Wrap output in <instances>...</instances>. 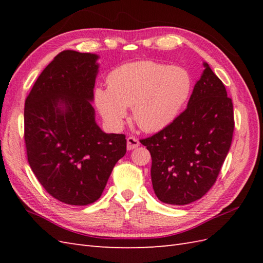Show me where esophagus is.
Returning a JSON list of instances; mask_svg holds the SVG:
<instances>
[{"label":"esophagus","instance_id":"34e87169","mask_svg":"<svg viewBox=\"0 0 263 263\" xmlns=\"http://www.w3.org/2000/svg\"><path fill=\"white\" fill-rule=\"evenodd\" d=\"M139 144H140V142H139L138 139L135 138V137H128L126 139V148H127V150H132L135 148H138Z\"/></svg>","mask_w":263,"mask_h":263}]
</instances>
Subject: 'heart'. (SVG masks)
Instances as JSON below:
<instances>
[{
	"label": "heart",
	"instance_id": "b5f03b06",
	"mask_svg": "<svg viewBox=\"0 0 263 263\" xmlns=\"http://www.w3.org/2000/svg\"><path fill=\"white\" fill-rule=\"evenodd\" d=\"M192 78L182 66L150 60L125 63L107 77V89L95 90L103 119L119 127L132 107L133 119L146 132L167 127L180 114L192 91Z\"/></svg>",
	"mask_w": 263,
	"mask_h": 263
}]
</instances>
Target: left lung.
<instances>
[{
    "label": "left lung",
    "mask_w": 263,
    "mask_h": 263,
    "mask_svg": "<svg viewBox=\"0 0 263 263\" xmlns=\"http://www.w3.org/2000/svg\"><path fill=\"white\" fill-rule=\"evenodd\" d=\"M203 66L186 109L172 124L140 140L152 155L153 187L164 203L183 205L202 198L231 148L232 99L208 63Z\"/></svg>",
    "instance_id": "left-lung-1"
}]
</instances>
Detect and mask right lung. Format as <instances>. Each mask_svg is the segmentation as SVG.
<instances>
[{"mask_svg":"<svg viewBox=\"0 0 263 263\" xmlns=\"http://www.w3.org/2000/svg\"><path fill=\"white\" fill-rule=\"evenodd\" d=\"M98 55L63 51L38 77L25 103L28 163L53 198L86 205L98 200L126 153L124 135L95 121Z\"/></svg>","mask_w":263,"mask_h":263,"instance_id":"add662e5","label":"right lung"}]
</instances>
